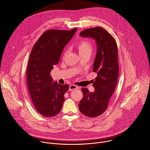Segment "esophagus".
<instances>
[{"mask_svg": "<svg viewBox=\"0 0 150 150\" xmlns=\"http://www.w3.org/2000/svg\"><path fill=\"white\" fill-rule=\"evenodd\" d=\"M78 87L75 85H71L69 86V91H72V90H74V89H78Z\"/></svg>", "mask_w": 150, "mask_h": 150, "instance_id": "esophagus-1", "label": "esophagus"}]
</instances>
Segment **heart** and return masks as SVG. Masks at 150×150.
Returning a JSON list of instances; mask_svg holds the SVG:
<instances>
[{
	"label": "heart",
	"instance_id": "heart-1",
	"mask_svg": "<svg viewBox=\"0 0 150 150\" xmlns=\"http://www.w3.org/2000/svg\"><path fill=\"white\" fill-rule=\"evenodd\" d=\"M77 48L79 51V55L82 57L83 55H90L93 51V46L91 42L88 40H82L78 43ZM68 51V49H67L64 52L65 55Z\"/></svg>",
	"mask_w": 150,
	"mask_h": 150
}]
</instances>
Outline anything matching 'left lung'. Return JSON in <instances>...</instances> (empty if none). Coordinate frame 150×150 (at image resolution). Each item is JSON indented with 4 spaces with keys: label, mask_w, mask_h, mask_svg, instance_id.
Instances as JSON below:
<instances>
[{
    "label": "left lung",
    "mask_w": 150,
    "mask_h": 150,
    "mask_svg": "<svg viewBox=\"0 0 150 150\" xmlns=\"http://www.w3.org/2000/svg\"><path fill=\"white\" fill-rule=\"evenodd\" d=\"M80 36L95 39L98 48L93 68L97 74L93 83L95 91L89 92L87 88H82L83 96L79 110L86 117H96L107 110L116 87L119 72L117 46L113 37L101 27L85 29Z\"/></svg>",
    "instance_id": "left-lung-1"
}]
</instances>
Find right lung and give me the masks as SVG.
<instances>
[{"mask_svg": "<svg viewBox=\"0 0 150 150\" xmlns=\"http://www.w3.org/2000/svg\"><path fill=\"white\" fill-rule=\"evenodd\" d=\"M78 28L71 30H49L34 45L30 53L27 82L32 102L37 111L45 117H52L61 111L64 94L69 86L53 82L50 72L57 65L65 45Z\"/></svg>", "mask_w": 150, "mask_h": 150, "instance_id": "right-lung-1", "label": "right lung"}]
</instances>
